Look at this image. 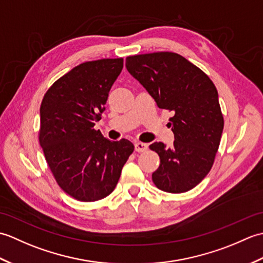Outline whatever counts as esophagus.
Returning a JSON list of instances; mask_svg holds the SVG:
<instances>
[{"label":"esophagus","instance_id":"1","mask_svg":"<svg viewBox=\"0 0 263 263\" xmlns=\"http://www.w3.org/2000/svg\"><path fill=\"white\" fill-rule=\"evenodd\" d=\"M135 149H136V152H138V153H144V152H147L148 144L143 143V142H136L135 143Z\"/></svg>","mask_w":263,"mask_h":263}]
</instances>
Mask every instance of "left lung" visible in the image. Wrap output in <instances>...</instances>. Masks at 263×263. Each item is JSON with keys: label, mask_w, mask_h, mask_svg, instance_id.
I'll return each mask as SVG.
<instances>
[{"label": "left lung", "mask_w": 263, "mask_h": 263, "mask_svg": "<svg viewBox=\"0 0 263 263\" xmlns=\"http://www.w3.org/2000/svg\"><path fill=\"white\" fill-rule=\"evenodd\" d=\"M125 66L146 88L159 108L174 113L168 123L172 148L154 142L160 165L153 182L161 191L183 193L210 172L224 128L218 91L209 77L182 55L157 52L128 57Z\"/></svg>", "instance_id": "left-lung-1"}]
</instances>
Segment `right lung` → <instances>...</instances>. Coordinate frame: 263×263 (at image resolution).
Returning a JSON list of instances; mask_svg holds the SVG:
<instances>
[{
  "label": "right lung",
  "instance_id": "1",
  "mask_svg": "<svg viewBox=\"0 0 263 263\" xmlns=\"http://www.w3.org/2000/svg\"><path fill=\"white\" fill-rule=\"evenodd\" d=\"M123 69V59L81 63L48 89L41 105L39 143L55 181L83 202L114 191L135 150L126 139L110 141L95 130L108 92Z\"/></svg>",
  "mask_w": 263,
  "mask_h": 263
}]
</instances>
